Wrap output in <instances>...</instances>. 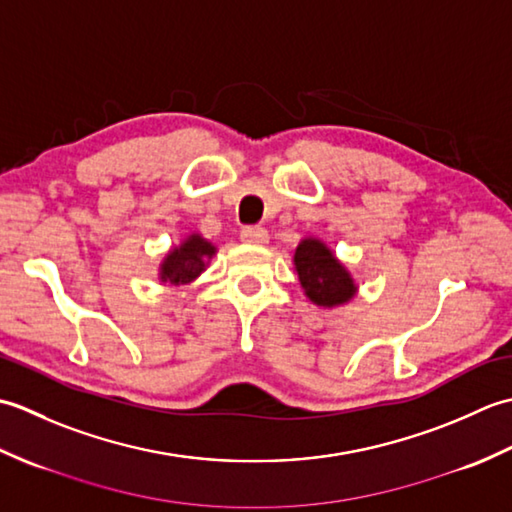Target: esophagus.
Returning a JSON list of instances; mask_svg holds the SVG:
<instances>
[{"mask_svg":"<svg viewBox=\"0 0 512 512\" xmlns=\"http://www.w3.org/2000/svg\"><path fill=\"white\" fill-rule=\"evenodd\" d=\"M239 237H242V242L257 244V246H264L268 242V233L264 231V228H259V226H246V228H242V233H239Z\"/></svg>","mask_w":512,"mask_h":512,"instance_id":"34e87169","label":"esophagus"}]
</instances>
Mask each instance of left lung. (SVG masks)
I'll return each instance as SVG.
<instances>
[{"label":"left lung","instance_id":"left-lung-1","mask_svg":"<svg viewBox=\"0 0 512 512\" xmlns=\"http://www.w3.org/2000/svg\"><path fill=\"white\" fill-rule=\"evenodd\" d=\"M292 264L299 275L303 295L317 308L334 310L356 297L358 284L354 275L323 239L312 235L303 237L292 255Z\"/></svg>","mask_w":512,"mask_h":512}]
</instances>
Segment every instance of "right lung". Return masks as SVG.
Returning a JSON list of instances; mask_svg holds the SVG:
<instances>
[{
    "label": "right lung",
    "mask_w": 512,
    "mask_h": 512,
    "mask_svg": "<svg viewBox=\"0 0 512 512\" xmlns=\"http://www.w3.org/2000/svg\"><path fill=\"white\" fill-rule=\"evenodd\" d=\"M217 255V246L202 237L198 231L189 233L180 244L171 246L158 266V281L169 286H191L198 279L211 259Z\"/></svg>",
    "instance_id": "add662e5"
}]
</instances>
